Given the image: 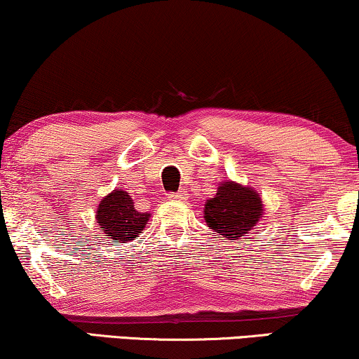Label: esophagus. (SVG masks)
I'll use <instances>...</instances> for the list:
<instances>
[{
	"instance_id": "obj_1",
	"label": "esophagus",
	"mask_w": 359,
	"mask_h": 359,
	"mask_svg": "<svg viewBox=\"0 0 359 359\" xmlns=\"http://www.w3.org/2000/svg\"><path fill=\"white\" fill-rule=\"evenodd\" d=\"M187 190L185 189H182V190H179V192L177 194H169V198L170 201H187Z\"/></svg>"
}]
</instances>
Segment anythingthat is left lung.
Returning a JSON list of instances; mask_svg holds the SVG:
<instances>
[{
    "mask_svg": "<svg viewBox=\"0 0 359 359\" xmlns=\"http://www.w3.org/2000/svg\"><path fill=\"white\" fill-rule=\"evenodd\" d=\"M263 210V201L255 189L224 180L217 187V194L207 198L203 219L224 238L238 240L257 229Z\"/></svg>",
    "mask_w": 359,
    "mask_h": 359,
    "instance_id": "1",
    "label": "left lung"
}]
</instances>
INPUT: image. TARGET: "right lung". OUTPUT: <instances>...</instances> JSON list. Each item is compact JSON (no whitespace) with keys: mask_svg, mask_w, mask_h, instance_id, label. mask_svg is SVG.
<instances>
[{"mask_svg":"<svg viewBox=\"0 0 359 359\" xmlns=\"http://www.w3.org/2000/svg\"><path fill=\"white\" fill-rule=\"evenodd\" d=\"M149 219L151 213L135 210L133 197L121 187L107 194L96 208L99 229L107 238L121 243L137 238L146 229Z\"/></svg>","mask_w":359,"mask_h":359,"instance_id":"add662e5","label":"right lung"}]
</instances>
